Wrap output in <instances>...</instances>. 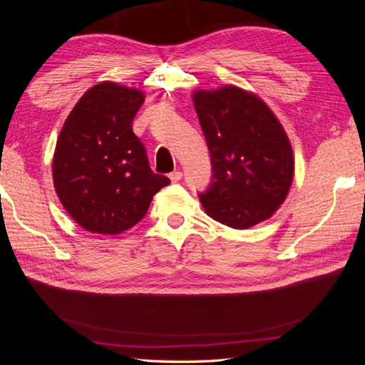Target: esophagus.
Here are the masks:
<instances>
[{
	"mask_svg": "<svg viewBox=\"0 0 365 365\" xmlns=\"http://www.w3.org/2000/svg\"><path fill=\"white\" fill-rule=\"evenodd\" d=\"M169 178L172 180V182H178V181L182 178V172H180V170H173V172L169 175Z\"/></svg>",
	"mask_w": 365,
	"mask_h": 365,
	"instance_id": "34e87169",
	"label": "esophagus"
}]
</instances>
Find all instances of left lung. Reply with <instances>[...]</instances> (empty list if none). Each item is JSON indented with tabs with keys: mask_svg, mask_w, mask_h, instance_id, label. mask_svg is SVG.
Here are the masks:
<instances>
[{
	"mask_svg": "<svg viewBox=\"0 0 365 365\" xmlns=\"http://www.w3.org/2000/svg\"><path fill=\"white\" fill-rule=\"evenodd\" d=\"M212 180L200 195L208 216L245 230L272 216L294 176V155L279 120L259 97L225 86L193 94Z\"/></svg>",
	"mask_w": 365,
	"mask_h": 365,
	"instance_id": "obj_1",
	"label": "left lung"
}]
</instances>
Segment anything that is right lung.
<instances>
[{"mask_svg": "<svg viewBox=\"0 0 365 365\" xmlns=\"http://www.w3.org/2000/svg\"><path fill=\"white\" fill-rule=\"evenodd\" d=\"M145 96L113 82L88 90L61 130L53 158L59 200L91 233L118 235L146 216L152 197L169 185L153 173L132 121Z\"/></svg>", "mask_w": 365, "mask_h": 365, "instance_id": "1", "label": "right lung"}]
</instances>
